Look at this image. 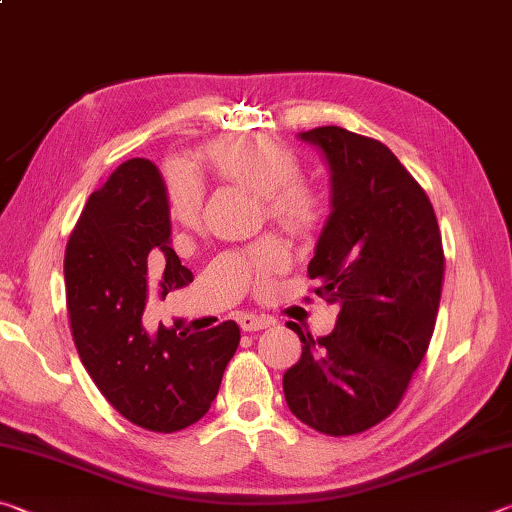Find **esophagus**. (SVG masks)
<instances>
[{"mask_svg": "<svg viewBox=\"0 0 512 512\" xmlns=\"http://www.w3.org/2000/svg\"><path fill=\"white\" fill-rule=\"evenodd\" d=\"M275 325L273 318L268 316H255V314H241L239 316V327L244 329V332H259V329H266Z\"/></svg>", "mask_w": 512, "mask_h": 512, "instance_id": "esophagus-1", "label": "esophagus"}]
</instances>
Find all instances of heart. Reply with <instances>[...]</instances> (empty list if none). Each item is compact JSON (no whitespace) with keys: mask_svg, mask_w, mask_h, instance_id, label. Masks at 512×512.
<instances>
[{"mask_svg":"<svg viewBox=\"0 0 512 512\" xmlns=\"http://www.w3.org/2000/svg\"><path fill=\"white\" fill-rule=\"evenodd\" d=\"M201 167L219 183L259 196L264 219L293 239H307L323 225L327 214L320 189L300 178V155L271 135H237L207 144L198 153ZM201 189L185 176H169L167 207L171 221L183 230L201 223ZM241 284L264 291L289 264L282 241L264 237L241 253L225 257Z\"/></svg>","mask_w":512,"mask_h":512,"instance_id":"b5f03b06","label":"heart"}]
</instances>
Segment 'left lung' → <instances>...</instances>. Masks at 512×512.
Instances as JSON below:
<instances>
[{"mask_svg":"<svg viewBox=\"0 0 512 512\" xmlns=\"http://www.w3.org/2000/svg\"><path fill=\"white\" fill-rule=\"evenodd\" d=\"M300 137L320 146L332 169V214L307 275L339 316L320 339L291 323L302 357L282 386L300 422L354 436L400 406L427 354L443 293V237L427 192L386 144L339 126Z\"/></svg>","mask_w":512,"mask_h":512,"instance_id":"left-lung-1","label":"left lung"}]
</instances>
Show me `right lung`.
Listing matches in <instances>:
<instances>
[{"mask_svg": "<svg viewBox=\"0 0 512 512\" xmlns=\"http://www.w3.org/2000/svg\"><path fill=\"white\" fill-rule=\"evenodd\" d=\"M169 235L160 173L133 158L92 192L65 250L69 327L85 370L112 409L158 433L210 411L241 339L235 320L189 336L162 325L144 332L149 293L167 296L194 280Z\"/></svg>", "mask_w": 512, "mask_h": 512, "instance_id": "add662e5", "label": "right lung"}]
</instances>
